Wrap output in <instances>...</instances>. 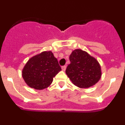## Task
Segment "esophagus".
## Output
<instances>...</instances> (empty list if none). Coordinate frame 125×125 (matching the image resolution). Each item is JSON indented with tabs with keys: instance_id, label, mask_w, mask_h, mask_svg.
Segmentation results:
<instances>
[{
	"instance_id": "obj_1",
	"label": "esophagus",
	"mask_w": 125,
	"mask_h": 125,
	"mask_svg": "<svg viewBox=\"0 0 125 125\" xmlns=\"http://www.w3.org/2000/svg\"><path fill=\"white\" fill-rule=\"evenodd\" d=\"M66 66H62V70L63 71H66Z\"/></svg>"
}]
</instances>
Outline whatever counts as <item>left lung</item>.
Segmentation results:
<instances>
[{
    "label": "left lung",
    "instance_id": "obj_1",
    "mask_svg": "<svg viewBox=\"0 0 125 125\" xmlns=\"http://www.w3.org/2000/svg\"><path fill=\"white\" fill-rule=\"evenodd\" d=\"M71 63L66 74L76 86L88 88L99 81L101 76V66L98 61L81 49H75L69 56Z\"/></svg>",
    "mask_w": 125,
    "mask_h": 125
}]
</instances>
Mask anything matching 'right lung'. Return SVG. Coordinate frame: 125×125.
I'll list each match as a JSON object with an SVG mask.
<instances>
[{
    "label": "right lung",
    "mask_w": 125,
    "mask_h": 125,
    "mask_svg": "<svg viewBox=\"0 0 125 125\" xmlns=\"http://www.w3.org/2000/svg\"><path fill=\"white\" fill-rule=\"evenodd\" d=\"M61 68L51 51H44L29 59L22 71L23 79L29 86L44 89L50 86Z\"/></svg>",
    "instance_id": "add662e5"
}]
</instances>
